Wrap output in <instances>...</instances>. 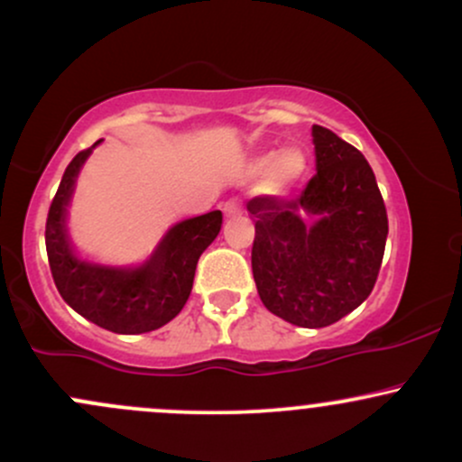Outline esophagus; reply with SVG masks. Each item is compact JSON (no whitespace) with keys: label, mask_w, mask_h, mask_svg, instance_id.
I'll use <instances>...</instances> for the list:
<instances>
[{"label":"esophagus","mask_w":462,"mask_h":462,"mask_svg":"<svg viewBox=\"0 0 462 462\" xmlns=\"http://www.w3.org/2000/svg\"><path fill=\"white\" fill-rule=\"evenodd\" d=\"M224 213H226L227 217L238 215V213H241V204H238L236 199H227L226 204H224Z\"/></svg>","instance_id":"1"}]
</instances>
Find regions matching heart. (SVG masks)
I'll return each mask as SVG.
<instances>
[{
  "instance_id": "b5f03b06",
  "label": "heart",
  "mask_w": 462,
  "mask_h": 462,
  "mask_svg": "<svg viewBox=\"0 0 462 462\" xmlns=\"http://www.w3.org/2000/svg\"><path fill=\"white\" fill-rule=\"evenodd\" d=\"M306 169V156L300 150H284L282 153L275 156V152H267L256 156L249 164V173L252 176L267 174V189L273 193L289 189L291 184H295L301 178Z\"/></svg>"
}]
</instances>
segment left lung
I'll return each mask as SVG.
<instances>
[{
    "mask_svg": "<svg viewBox=\"0 0 462 462\" xmlns=\"http://www.w3.org/2000/svg\"><path fill=\"white\" fill-rule=\"evenodd\" d=\"M317 173L298 198L261 195L252 272L269 312L300 328H326L369 298L389 219L369 162L332 130L312 125Z\"/></svg>",
    "mask_w": 462,
    "mask_h": 462,
    "instance_id": "1",
    "label": "left lung"
}]
</instances>
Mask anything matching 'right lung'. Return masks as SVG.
<instances>
[{"label": "right lung", "instance_id": "right-lung-1", "mask_svg": "<svg viewBox=\"0 0 462 462\" xmlns=\"http://www.w3.org/2000/svg\"><path fill=\"white\" fill-rule=\"evenodd\" d=\"M93 147L69 162L47 213L45 247L51 278L62 300L104 330L116 334L158 330L187 304L201 252L219 235L224 215L213 210L180 221L164 235L150 261L136 269L82 261L69 243L65 219L73 184Z\"/></svg>", "mask_w": 462, "mask_h": 462}]
</instances>
